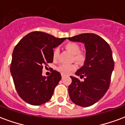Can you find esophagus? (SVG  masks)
Returning a JSON list of instances; mask_svg holds the SVG:
<instances>
[{
	"label": "esophagus",
	"mask_w": 125,
	"mask_h": 125,
	"mask_svg": "<svg viewBox=\"0 0 125 125\" xmlns=\"http://www.w3.org/2000/svg\"><path fill=\"white\" fill-rule=\"evenodd\" d=\"M64 78V76H63V75H62V78Z\"/></svg>",
	"instance_id": "34e87169"
}]
</instances>
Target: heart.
Listing matches in <instances>:
<instances>
[{
  "label": "heart",
  "mask_w": 125,
  "mask_h": 125,
  "mask_svg": "<svg viewBox=\"0 0 125 125\" xmlns=\"http://www.w3.org/2000/svg\"><path fill=\"white\" fill-rule=\"evenodd\" d=\"M65 48L68 51L70 52L72 54H73L72 60L76 61L77 62L81 63L83 62L86 60V53L84 52L80 51V46L78 44L75 42H69L65 45ZM53 59L54 60H57L59 55V49L55 47L53 49L52 52ZM76 68V65L74 64H64L62 63L59 66L57 67V70L60 72V73L63 75H67L75 70Z\"/></svg>",
  "instance_id": "b5f03b06"
}]
</instances>
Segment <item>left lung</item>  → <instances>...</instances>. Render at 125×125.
Masks as SVG:
<instances>
[{"label": "left lung", "mask_w": 125, "mask_h": 125, "mask_svg": "<svg viewBox=\"0 0 125 125\" xmlns=\"http://www.w3.org/2000/svg\"><path fill=\"white\" fill-rule=\"evenodd\" d=\"M68 39L84 43L86 49L84 65L76 73L84 80L71 76L68 92L74 104L88 107L101 99L109 88L115 65L112 50L104 39L94 33H82Z\"/></svg>", "instance_id": "1"}]
</instances>
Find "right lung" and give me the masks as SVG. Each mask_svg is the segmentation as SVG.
<instances>
[{
	"label": "right lung",
	"mask_w": 125,
	"mask_h": 125,
	"mask_svg": "<svg viewBox=\"0 0 125 125\" xmlns=\"http://www.w3.org/2000/svg\"><path fill=\"white\" fill-rule=\"evenodd\" d=\"M65 39L33 31L15 47L10 69L16 90L25 102L38 106L51 99L62 76L53 70L46 78L42 76V70L53 62V49Z\"/></svg>",
	"instance_id": "right-lung-1"
}]
</instances>
